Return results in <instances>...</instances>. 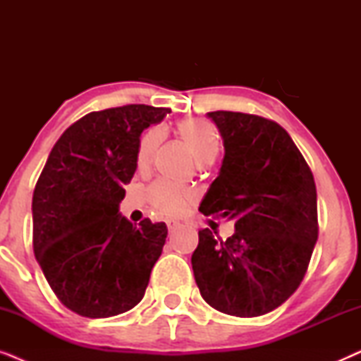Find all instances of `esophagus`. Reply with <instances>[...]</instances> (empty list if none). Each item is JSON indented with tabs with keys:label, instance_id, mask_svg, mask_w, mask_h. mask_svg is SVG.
Masks as SVG:
<instances>
[{
	"label": "esophagus",
	"instance_id": "esophagus-1",
	"mask_svg": "<svg viewBox=\"0 0 361 361\" xmlns=\"http://www.w3.org/2000/svg\"><path fill=\"white\" fill-rule=\"evenodd\" d=\"M166 225H167V230H169V231H174L176 228H179V226H180L179 221H176V220H167Z\"/></svg>",
	"mask_w": 361,
	"mask_h": 361
}]
</instances>
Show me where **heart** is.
Returning <instances> with one entry per match:
<instances>
[{
    "label": "heart",
    "instance_id": "b5f03b06",
    "mask_svg": "<svg viewBox=\"0 0 361 361\" xmlns=\"http://www.w3.org/2000/svg\"><path fill=\"white\" fill-rule=\"evenodd\" d=\"M177 133L185 142L192 156L199 164H210L220 151V136L216 128L212 123L199 118L182 120L177 125ZM162 140V131L157 128L147 130L140 140L136 151V162L141 169L151 164L154 152ZM149 200L156 210L166 215H180L187 210V207L194 199L192 190L185 187H177L166 184V182H156L149 187Z\"/></svg>",
    "mask_w": 361,
    "mask_h": 361
}]
</instances>
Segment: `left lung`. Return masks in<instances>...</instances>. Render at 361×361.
<instances>
[{"instance_id": "obj_1", "label": "left lung", "mask_w": 361, "mask_h": 361, "mask_svg": "<svg viewBox=\"0 0 361 361\" xmlns=\"http://www.w3.org/2000/svg\"><path fill=\"white\" fill-rule=\"evenodd\" d=\"M207 115L225 156L199 210L233 220L235 233L224 241L200 230L192 269L207 304L258 317L286 302L307 271L319 236L314 176L276 121L238 111Z\"/></svg>"}]
</instances>
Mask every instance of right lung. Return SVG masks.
<instances>
[{
  "mask_svg": "<svg viewBox=\"0 0 361 361\" xmlns=\"http://www.w3.org/2000/svg\"><path fill=\"white\" fill-rule=\"evenodd\" d=\"M171 110L125 105L92 111L54 145L32 195L34 255L72 312L105 319L135 307L166 243L164 221L133 225L120 212L141 133Z\"/></svg>",
  "mask_w": 361,
  "mask_h": 361,
  "instance_id": "1",
  "label": "right lung"
}]
</instances>
